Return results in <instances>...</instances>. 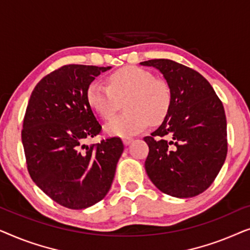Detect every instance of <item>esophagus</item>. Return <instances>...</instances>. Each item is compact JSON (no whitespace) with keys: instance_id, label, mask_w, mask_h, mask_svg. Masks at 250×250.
<instances>
[{"instance_id":"obj_1","label":"esophagus","mask_w":250,"mask_h":250,"mask_svg":"<svg viewBox=\"0 0 250 250\" xmlns=\"http://www.w3.org/2000/svg\"><path fill=\"white\" fill-rule=\"evenodd\" d=\"M132 141H133V139H132V138H124V139H123V142H124V145H125V146L131 145Z\"/></svg>"}]
</instances>
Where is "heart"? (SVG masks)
Returning <instances> with one entry per match:
<instances>
[{
    "instance_id": "b5f03b06",
    "label": "heart",
    "mask_w": 250,
    "mask_h": 250,
    "mask_svg": "<svg viewBox=\"0 0 250 250\" xmlns=\"http://www.w3.org/2000/svg\"><path fill=\"white\" fill-rule=\"evenodd\" d=\"M90 107L104 119H110L124 101L125 112L104 126L109 135L131 136L143 131L149 122L159 124L168 115L172 93L165 81L150 71L128 66L108 77V85L92 82L86 92Z\"/></svg>"
}]
</instances>
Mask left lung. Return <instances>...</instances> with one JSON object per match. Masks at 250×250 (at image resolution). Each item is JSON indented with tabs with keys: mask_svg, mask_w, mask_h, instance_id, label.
<instances>
[{
	"mask_svg": "<svg viewBox=\"0 0 250 250\" xmlns=\"http://www.w3.org/2000/svg\"><path fill=\"white\" fill-rule=\"evenodd\" d=\"M163 74L172 104L162 125L146 136L145 167L151 182L176 198H191L214 182L228 153L222 101L203 75L168 59L143 61Z\"/></svg>",
	"mask_w": 250,
	"mask_h": 250,
	"instance_id": "8db88e82",
	"label": "left lung"
}]
</instances>
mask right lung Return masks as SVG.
Masks as SVG:
<instances>
[{
	"instance_id": "add662e5",
	"label": "right lung",
	"mask_w": 250,
	"mask_h": 250,
	"mask_svg": "<svg viewBox=\"0 0 250 250\" xmlns=\"http://www.w3.org/2000/svg\"><path fill=\"white\" fill-rule=\"evenodd\" d=\"M110 68L60 67L37 83L26 109L21 140L29 175L51 199L70 209L104 199L124 150L119 138L84 143L101 132L87 87Z\"/></svg>"
}]
</instances>
